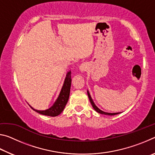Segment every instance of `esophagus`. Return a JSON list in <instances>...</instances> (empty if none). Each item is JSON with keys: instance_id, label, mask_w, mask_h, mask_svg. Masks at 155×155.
<instances>
[{"instance_id": "esophagus-1", "label": "esophagus", "mask_w": 155, "mask_h": 155, "mask_svg": "<svg viewBox=\"0 0 155 155\" xmlns=\"http://www.w3.org/2000/svg\"><path fill=\"white\" fill-rule=\"evenodd\" d=\"M79 69L81 72H85L87 70V67H86V65L85 64H82L80 65V68Z\"/></svg>"}]
</instances>
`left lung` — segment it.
<instances>
[{"mask_svg":"<svg viewBox=\"0 0 155 155\" xmlns=\"http://www.w3.org/2000/svg\"><path fill=\"white\" fill-rule=\"evenodd\" d=\"M87 95H88V97H89V99H90V103L91 104V105H92L93 108L95 109V111H96L98 113H99V114H104V115H116V114H118L119 113H113V114H111V113H106V112H104L102 111V110H101L100 109H98V107H96V105L95 104H94L93 100L91 99V96H90V93H89V91H87Z\"/></svg>","mask_w":155,"mask_h":155,"instance_id":"8db88e82","label":"left lung"}]
</instances>
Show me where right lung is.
<instances>
[{
	"label": "right lung",
	"instance_id": "obj_1",
	"mask_svg": "<svg viewBox=\"0 0 155 155\" xmlns=\"http://www.w3.org/2000/svg\"><path fill=\"white\" fill-rule=\"evenodd\" d=\"M70 86H71V72H68L66 75V77L65 78V81L61 89V92H60L58 98L57 99L55 103H54L51 108H49L44 111H39V110L34 109L33 107H31L34 111L39 113L41 115H48V116H57L63 111L64 109L65 105L68 103V98L70 96Z\"/></svg>",
	"mask_w": 155,
	"mask_h": 155
}]
</instances>
